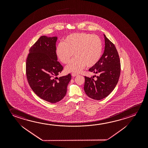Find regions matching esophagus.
<instances>
[{"mask_svg": "<svg viewBox=\"0 0 148 148\" xmlns=\"http://www.w3.org/2000/svg\"><path fill=\"white\" fill-rule=\"evenodd\" d=\"M78 75V74H75V73H72V76H73V77H75L76 76H77Z\"/></svg>", "mask_w": 148, "mask_h": 148, "instance_id": "1", "label": "esophagus"}]
</instances>
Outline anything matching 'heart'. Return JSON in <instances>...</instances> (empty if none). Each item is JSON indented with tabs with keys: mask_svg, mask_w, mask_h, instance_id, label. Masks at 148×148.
<instances>
[{
	"mask_svg": "<svg viewBox=\"0 0 148 148\" xmlns=\"http://www.w3.org/2000/svg\"><path fill=\"white\" fill-rule=\"evenodd\" d=\"M103 52V43L99 36L87 33H74L66 36L64 42L56 47V54L63 63L67 72L78 73L85 68L95 66L99 61Z\"/></svg>",
	"mask_w": 148,
	"mask_h": 148,
	"instance_id": "heart-1",
	"label": "heart"
}]
</instances>
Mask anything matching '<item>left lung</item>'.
<instances>
[{"mask_svg":"<svg viewBox=\"0 0 148 148\" xmlns=\"http://www.w3.org/2000/svg\"><path fill=\"white\" fill-rule=\"evenodd\" d=\"M105 49L99 61L89 69L90 72L99 74L97 79L85 76L84 90L89 97L100 100L107 97L116 87L121 72L119 54L114 44L104 34Z\"/></svg>","mask_w":148,"mask_h":148,"instance_id":"obj_1","label":"left lung"}]
</instances>
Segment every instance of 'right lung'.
<instances>
[{
    "mask_svg": "<svg viewBox=\"0 0 148 148\" xmlns=\"http://www.w3.org/2000/svg\"><path fill=\"white\" fill-rule=\"evenodd\" d=\"M57 36H41L29 49L26 64L30 87L39 97L51 103L65 97L71 79L70 74L57 77L63 69L57 61Z\"/></svg>",
    "mask_w": 148,
    "mask_h": 148,
    "instance_id": "right-lung-1",
    "label": "right lung"
}]
</instances>
